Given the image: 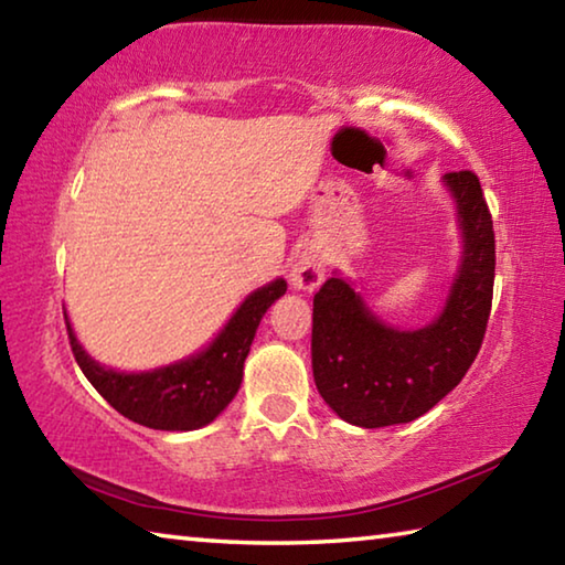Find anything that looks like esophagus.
I'll use <instances>...</instances> for the list:
<instances>
[{"label": "esophagus", "mask_w": 565, "mask_h": 565, "mask_svg": "<svg viewBox=\"0 0 565 565\" xmlns=\"http://www.w3.org/2000/svg\"><path fill=\"white\" fill-rule=\"evenodd\" d=\"M323 262L317 252H303L299 259L294 262L289 281L294 289L299 291H313L319 289V284L323 281Z\"/></svg>", "instance_id": "obj_1"}]
</instances>
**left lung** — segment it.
Masks as SVG:
<instances>
[{"mask_svg":"<svg viewBox=\"0 0 565 565\" xmlns=\"http://www.w3.org/2000/svg\"><path fill=\"white\" fill-rule=\"evenodd\" d=\"M463 256L434 323L401 331L381 321L341 276L313 296L311 369L323 401L361 428L408 424L434 408L471 369L491 317L495 236L481 181L448 171Z\"/></svg>","mask_w":565,"mask_h":565,"instance_id":"8db88e82","label":"left lung"}]
</instances>
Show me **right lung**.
<instances>
[{"mask_svg":"<svg viewBox=\"0 0 565 565\" xmlns=\"http://www.w3.org/2000/svg\"><path fill=\"white\" fill-rule=\"evenodd\" d=\"M286 281L276 279L256 289L238 306L222 333L196 356L171 363L164 369L145 371V374H121L99 366L89 353L79 347L66 319L72 353L84 376L109 406L157 431H194L222 414L232 404L244 376V361L259 329L266 309L284 296Z\"/></svg>","mask_w":565,"mask_h":565,"instance_id":"add662e5","label":"right lung"}]
</instances>
